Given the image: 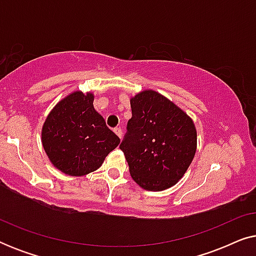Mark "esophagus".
<instances>
[{
    "label": "esophagus",
    "instance_id": "esophagus-1",
    "mask_svg": "<svg viewBox=\"0 0 256 256\" xmlns=\"http://www.w3.org/2000/svg\"><path fill=\"white\" fill-rule=\"evenodd\" d=\"M114 132H115V134H116V135L118 136V138H122V129H121L120 127L114 128Z\"/></svg>",
    "mask_w": 256,
    "mask_h": 256
}]
</instances>
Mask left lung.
I'll return each instance as SVG.
<instances>
[{
  "label": "left lung",
  "instance_id": "obj_1",
  "mask_svg": "<svg viewBox=\"0 0 256 256\" xmlns=\"http://www.w3.org/2000/svg\"><path fill=\"white\" fill-rule=\"evenodd\" d=\"M132 118L120 149L132 180L149 191L172 186L184 176L197 148V132L180 108L155 90L130 100Z\"/></svg>",
  "mask_w": 256,
  "mask_h": 256
}]
</instances>
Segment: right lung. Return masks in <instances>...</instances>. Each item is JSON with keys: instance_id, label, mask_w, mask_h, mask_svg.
Here are the masks:
<instances>
[{"instance_id": "1", "label": "right lung", "mask_w": 256, "mask_h": 256, "mask_svg": "<svg viewBox=\"0 0 256 256\" xmlns=\"http://www.w3.org/2000/svg\"><path fill=\"white\" fill-rule=\"evenodd\" d=\"M93 94L74 92L56 106L45 121L42 143L52 164L70 176L99 169L120 143L94 110Z\"/></svg>"}]
</instances>
